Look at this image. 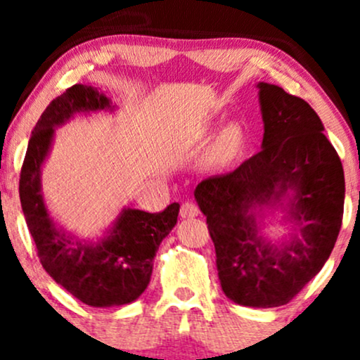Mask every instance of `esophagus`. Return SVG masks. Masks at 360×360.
Listing matches in <instances>:
<instances>
[{"label":"esophagus","mask_w":360,"mask_h":360,"mask_svg":"<svg viewBox=\"0 0 360 360\" xmlns=\"http://www.w3.org/2000/svg\"><path fill=\"white\" fill-rule=\"evenodd\" d=\"M200 214V206H198L194 201H184L181 205V217L183 218H194Z\"/></svg>","instance_id":"obj_1"}]
</instances>
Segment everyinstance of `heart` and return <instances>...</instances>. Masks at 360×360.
<instances>
[{"label": "heart", "instance_id": "b5f03b06", "mask_svg": "<svg viewBox=\"0 0 360 360\" xmlns=\"http://www.w3.org/2000/svg\"><path fill=\"white\" fill-rule=\"evenodd\" d=\"M238 139H240V134H238L237 127L225 128V131L221 134L220 140H218V146H217L218 155H229L230 152L237 147Z\"/></svg>", "mask_w": 360, "mask_h": 360}]
</instances>
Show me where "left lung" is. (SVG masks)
<instances>
[{
	"label": "left lung",
	"mask_w": 360,
	"mask_h": 360,
	"mask_svg": "<svg viewBox=\"0 0 360 360\" xmlns=\"http://www.w3.org/2000/svg\"><path fill=\"white\" fill-rule=\"evenodd\" d=\"M262 150L229 174L194 189L217 252L221 289L237 304H286L320 272L332 254L344 217L340 157L307 101L259 82ZM293 191L290 212L299 225L288 244L258 235L251 210Z\"/></svg>",
	"instance_id": "obj_1"
}]
</instances>
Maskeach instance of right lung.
<instances>
[{"label":"right lung","instance_id":"add662e5","mask_svg":"<svg viewBox=\"0 0 360 360\" xmlns=\"http://www.w3.org/2000/svg\"><path fill=\"white\" fill-rule=\"evenodd\" d=\"M105 108H110V100L93 86L74 84L65 89L37 122L20 172V201L40 264L74 298L96 308L131 303L146 291L155 252L174 229L179 213V203H171L159 213L123 210L100 243L76 242L53 225L40 193V167L51 147L53 127L74 113Z\"/></svg>","mask_w":360,"mask_h":360}]
</instances>
